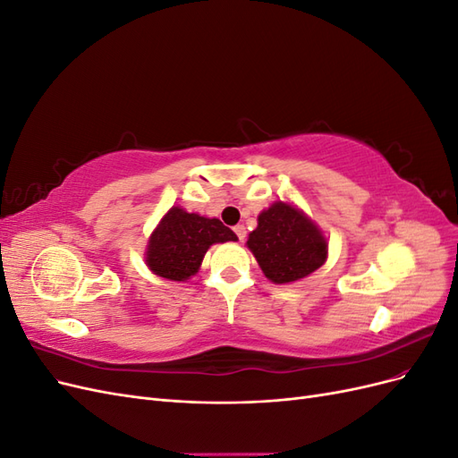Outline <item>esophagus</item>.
Instances as JSON below:
<instances>
[{"label": "esophagus", "mask_w": 458, "mask_h": 458, "mask_svg": "<svg viewBox=\"0 0 458 458\" xmlns=\"http://www.w3.org/2000/svg\"><path fill=\"white\" fill-rule=\"evenodd\" d=\"M234 233H237L239 241L242 242V241H244V237H246V227H244V225H237V227H234Z\"/></svg>", "instance_id": "1"}]
</instances>
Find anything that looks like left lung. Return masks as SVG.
<instances>
[{"instance_id": "left-lung-1", "label": "left lung", "mask_w": 458, "mask_h": 458, "mask_svg": "<svg viewBox=\"0 0 458 458\" xmlns=\"http://www.w3.org/2000/svg\"><path fill=\"white\" fill-rule=\"evenodd\" d=\"M246 246L275 284L303 279L321 267L328 256L323 231L296 206L283 200L258 216V227L248 234Z\"/></svg>"}]
</instances>
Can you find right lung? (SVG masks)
Masks as SVG:
<instances>
[{"label":"right lung","mask_w":458,"mask_h":458,"mask_svg":"<svg viewBox=\"0 0 458 458\" xmlns=\"http://www.w3.org/2000/svg\"><path fill=\"white\" fill-rule=\"evenodd\" d=\"M237 241L217 217L189 214L174 206L152 231L145 261L148 269L168 281H187L197 275L208 248L216 242Z\"/></svg>","instance_id":"1"}]
</instances>
